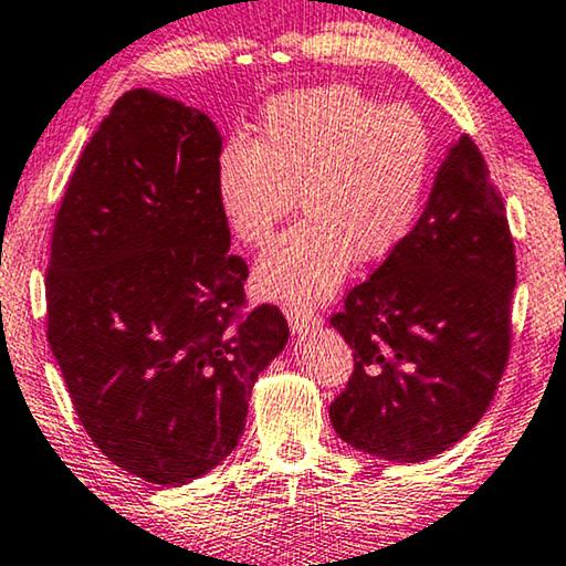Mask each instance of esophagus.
<instances>
[{
  "label": "esophagus",
  "instance_id": "esophagus-1",
  "mask_svg": "<svg viewBox=\"0 0 566 566\" xmlns=\"http://www.w3.org/2000/svg\"><path fill=\"white\" fill-rule=\"evenodd\" d=\"M286 321H290L294 333H302L321 323V315L310 307H286Z\"/></svg>",
  "mask_w": 566,
  "mask_h": 566
}]
</instances>
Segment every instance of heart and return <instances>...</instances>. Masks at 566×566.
<instances>
[{
    "instance_id": "b5f03b06",
    "label": "heart",
    "mask_w": 566,
    "mask_h": 566,
    "mask_svg": "<svg viewBox=\"0 0 566 566\" xmlns=\"http://www.w3.org/2000/svg\"><path fill=\"white\" fill-rule=\"evenodd\" d=\"M431 135L410 107L348 86L290 94L266 109L259 140L233 135L218 158L230 233L261 249L300 195L305 218L256 266V290L286 305L328 297L352 266L385 259L418 218Z\"/></svg>"
}]
</instances>
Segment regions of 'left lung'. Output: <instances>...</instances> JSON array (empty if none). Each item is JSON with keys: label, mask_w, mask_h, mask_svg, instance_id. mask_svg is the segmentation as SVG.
<instances>
[{"label": "left lung", "mask_w": 566, "mask_h": 566, "mask_svg": "<svg viewBox=\"0 0 566 566\" xmlns=\"http://www.w3.org/2000/svg\"><path fill=\"white\" fill-rule=\"evenodd\" d=\"M515 245L469 135L453 143L418 226L331 315L354 352L331 423L346 443L416 464L480 423L511 356Z\"/></svg>", "instance_id": "8db88e82"}]
</instances>
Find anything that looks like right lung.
<instances>
[{
	"label": "right lung",
	"instance_id": "add662e5",
	"mask_svg": "<svg viewBox=\"0 0 566 566\" xmlns=\"http://www.w3.org/2000/svg\"><path fill=\"white\" fill-rule=\"evenodd\" d=\"M220 148L200 109L125 92L53 226L45 336L71 405L113 464L161 488L235 449L253 381L290 338L280 307L245 302Z\"/></svg>",
	"mask_w": 566,
	"mask_h": 566
}]
</instances>
